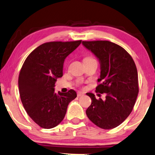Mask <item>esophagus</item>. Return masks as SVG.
I'll return each mask as SVG.
<instances>
[{
  "instance_id": "1",
  "label": "esophagus",
  "mask_w": 155,
  "mask_h": 155,
  "mask_svg": "<svg viewBox=\"0 0 155 155\" xmlns=\"http://www.w3.org/2000/svg\"><path fill=\"white\" fill-rule=\"evenodd\" d=\"M84 95V93L82 92V91H78V94H77V96H78V97H80V96H82Z\"/></svg>"
}]
</instances>
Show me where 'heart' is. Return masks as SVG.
<instances>
[{"instance_id":"obj_1","label":"heart","mask_w":155,"mask_h":155,"mask_svg":"<svg viewBox=\"0 0 155 155\" xmlns=\"http://www.w3.org/2000/svg\"><path fill=\"white\" fill-rule=\"evenodd\" d=\"M91 59H93V58H91V57H87L84 60H91Z\"/></svg>"}]
</instances>
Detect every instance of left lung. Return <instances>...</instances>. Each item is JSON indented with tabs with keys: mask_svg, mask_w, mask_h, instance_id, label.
<instances>
[{
	"mask_svg": "<svg viewBox=\"0 0 155 155\" xmlns=\"http://www.w3.org/2000/svg\"><path fill=\"white\" fill-rule=\"evenodd\" d=\"M97 57L101 66L96 92L105 93V100L96 99L87 93L91 104L87 109L88 118L96 126L111 129L122 124L131 113L138 94V72L133 59L118 45L107 40L82 41Z\"/></svg>",
	"mask_w": 155,
	"mask_h": 155,
	"instance_id": "obj_1",
	"label": "left lung"
}]
</instances>
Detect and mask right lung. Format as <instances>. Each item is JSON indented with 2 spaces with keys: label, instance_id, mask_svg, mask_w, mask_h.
Here are the masks:
<instances>
[{
  "label": "right lung",
  "instance_id": "obj_1",
  "mask_svg": "<svg viewBox=\"0 0 155 155\" xmlns=\"http://www.w3.org/2000/svg\"><path fill=\"white\" fill-rule=\"evenodd\" d=\"M82 40L49 42L35 48L24 61L19 75L21 101L28 116L44 129L61 122L71 101L77 97L73 89L54 92L55 82L63 76L66 58Z\"/></svg>",
  "mask_w": 155,
  "mask_h": 155
}]
</instances>
